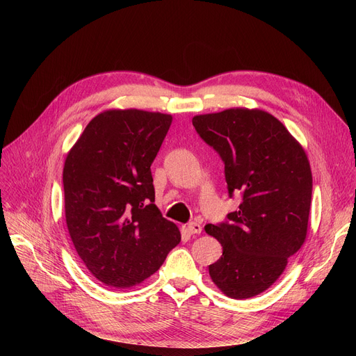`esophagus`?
Instances as JSON below:
<instances>
[{
  "label": "esophagus",
  "instance_id": "obj_1",
  "mask_svg": "<svg viewBox=\"0 0 356 356\" xmlns=\"http://www.w3.org/2000/svg\"><path fill=\"white\" fill-rule=\"evenodd\" d=\"M184 229H186V232H188L189 235H197V234L202 232V227L199 225L197 222H191V223H188V225L184 227Z\"/></svg>",
  "mask_w": 356,
  "mask_h": 356
}]
</instances>
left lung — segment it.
<instances>
[{
    "mask_svg": "<svg viewBox=\"0 0 356 356\" xmlns=\"http://www.w3.org/2000/svg\"><path fill=\"white\" fill-rule=\"evenodd\" d=\"M192 122L225 164L229 197H242L238 211L204 227L223 250L209 266L211 278L231 298L254 297L275 283L306 239L313 188L307 156L266 111L232 108Z\"/></svg>",
    "mask_w": 356,
    "mask_h": 356,
    "instance_id": "1",
    "label": "left lung"
}]
</instances>
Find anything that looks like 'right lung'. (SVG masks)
<instances>
[{
    "instance_id": "add662e5",
    "label": "right lung",
    "mask_w": 356,
    "mask_h": 356,
    "mask_svg": "<svg viewBox=\"0 0 356 356\" xmlns=\"http://www.w3.org/2000/svg\"><path fill=\"white\" fill-rule=\"evenodd\" d=\"M172 115L112 109L93 118L63 168L65 213L88 270L111 287H131L154 274L180 232L154 204L152 163Z\"/></svg>"
}]
</instances>
